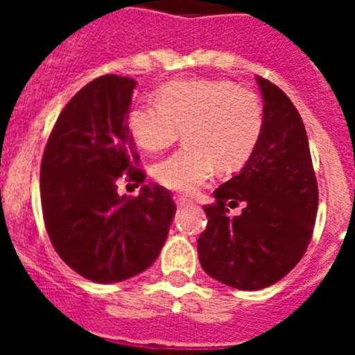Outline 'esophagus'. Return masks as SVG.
<instances>
[{
  "instance_id": "34e87169",
  "label": "esophagus",
  "mask_w": 355,
  "mask_h": 355,
  "mask_svg": "<svg viewBox=\"0 0 355 355\" xmlns=\"http://www.w3.org/2000/svg\"><path fill=\"white\" fill-rule=\"evenodd\" d=\"M174 200H175V205H178V206H188V205H192V199H188L187 196H175Z\"/></svg>"
}]
</instances>
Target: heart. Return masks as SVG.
Segmentation results:
<instances>
[{"label":"heart","instance_id":"obj_1","mask_svg":"<svg viewBox=\"0 0 355 355\" xmlns=\"http://www.w3.org/2000/svg\"><path fill=\"white\" fill-rule=\"evenodd\" d=\"M155 103L135 105L128 128L135 142L149 153L184 146L162 159L153 175L175 192L193 193L218 171L241 167L254 153L265 126L259 96L225 80H181L163 85Z\"/></svg>","mask_w":355,"mask_h":355}]
</instances>
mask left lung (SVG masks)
Listing matches in <instances>:
<instances>
[{
	"instance_id": "1",
	"label": "left lung",
	"mask_w": 355,
	"mask_h": 355,
	"mask_svg": "<svg viewBox=\"0 0 355 355\" xmlns=\"http://www.w3.org/2000/svg\"><path fill=\"white\" fill-rule=\"evenodd\" d=\"M256 81L265 103L261 139L240 174L205 206L208 225L197 241L206 274L238 290H261L290 274L311 241L318 209L302 119L279 87ZM238 204L244 209L233 217L228 209Z\"/></svg>"
}]
</instances>
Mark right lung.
I'll use <instances>...</instances> for the list:
<instances>
[{
  "label": "right lung",
  "mask_w": 355,
  "mask_h": 355,
  "mask_svg": "<svg viewBox=\"0 0 355 355\" xmlns=\"http://www.w3.org/2000/svg\"><path fill=\"white\" fill-rule=\"evenodd\" d=\"M137 81L106 74L85 85L56 119L40 165V200L51 243L72 270L119 283L159 256L175 213L171 192L144 184L119 196L122 174L144 183L128 128Z\"/></svg>",
  "instance_id": "add662e5"
}]
</instances>
